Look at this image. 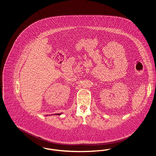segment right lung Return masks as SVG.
I'll return each mask as SVG.
<instances>
[{"label": "right lung", "mask_w": 156, "mask_h": 156, "mask_svg": "<svg viewBox=\"0 0 156 156\" xmlns=\"http://www.w3.org/2000/svg\"><path fill=\"white\" fill-rule=\"evenodd\" d=\"M60 115V114H54V115ZM49 116V115H46V116Z\"/></svg>", "instance_id": "right-lung-1"}]
</instances>
